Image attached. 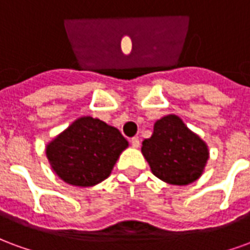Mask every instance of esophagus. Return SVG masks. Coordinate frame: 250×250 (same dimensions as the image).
I'll use <instances>...</instances> for the list:
<instances>
[{"label":"esophagus","instance_id":"1","mask_svg":"<svg viewBox=\"0 0 250 250\" xmlns=\"http://www.w3.org/2000/svg\"><path fill=\"white\" fill-rule=\"evenodd\" d=\"M131 146L135 147V148H138V147L141 146V141H139V138H138V136L131 138Z\"/></svg>","mask_w":250,"mask_h":250}]
</instances>
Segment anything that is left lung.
Returning a JSON list of instances; mask_svg holds the SVG:
<instances>
[{
  "label": "left lung",
  "mask_w": 250,
  "mask_h": 250,
  "mask_svg": "<svg viewBox=\"0 0 250 250\" xmlns=\"http://www.w3.org/2000/svg\"><path fill=\"white\" fill-rule=\"evenodd\" d=\"M142 154L155 177L179 186L198 179L209 158L206 143L175 115L158 120L151 138L142 143Z\"/></svg>",
  "instance_id": "8db88e82"
}]
</instances>
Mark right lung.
Here are the masks:
<instances>
[{"label":"right lung","instance_id":"add662e5","mask_svg":"<svg viewBox=\"0 0 250 250\" xmlns=\"http://www.w3.org/2000/svg\"><path fill=\"white\" fill-rule=\"evenodd\" d=\"M128 142L118 128L84 116L46 146L52 168L66 184L93 186L111 174Z\"/></svg>","mask_w":250,"mask_h":250}]
</instances>
